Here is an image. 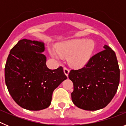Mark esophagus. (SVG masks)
<instances>
[{
	"mask_svg": "<svg viewBox=\"0 0 126 126\" xmlns=\"http://www.w3.org/2000/svg\"><path fill=\"white\" fill-rule=\"evenodd\" d=\"M64 73H65V75L67 76L69 74V69L68 68H67V67H64Z\"/></svg>",
	"mask_w": 126,
	"mask_h": 126,
	"instance_id": "1",
	"label": "esophagus"
}]
</instances>
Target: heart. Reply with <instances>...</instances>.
<instances>
[{
  "label": "heart",
  "instance_id": "1",
  "mask_svg": "<svg viewBox=\"0 0 126 126\" xmlns=\"http://www.w3.org/2000/svg\"><path fill=\"white\" fill-rule=\"evenodd\" d=\"M95 49V43L92 40L86 38L74 39L59 43L57 51L49 50L51 56L59 61L61 56H68V63L71 66L79 68L87 64Z\"/></svg>",
  "mask_w": 126,
  "mask_h": 126
}]
</instances>
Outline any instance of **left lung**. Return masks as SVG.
I'll list each match as a JSON object with an SVG mask.
<instances>
[{
	"label": "left lung",
	"mask_w": 126,
	"mask_h": 126,
	"mask_svg": "<svg viewBox=\"0 0 126 126\" xmlns=\"http://www.w3.org/2000/svg\"><path fill=\"white\" fill-rule=\"evenodd\" d=\"M91 57L84 67L71 70L73 103L85 110H97L109 104L117 90L120 69L115 52L108 45Z\"/></svg>",
	"instance_id": "obj_1"
}]
</instances>
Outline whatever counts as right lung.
Instances as JSON below:
<instances>
[{"mask_svg": "<svg viewBox=\"0 0 126 126\" xmlns=\"http://www.w3.org/2000/svg\"><path fill=\"white\" fill-rule=\"evenodd\" d=\"M44 43L23 39L11 50L5 66V81L11 96L29 110L50 106L56 88L67 79L62 67L50 69L42 52Z\"/></svg>", "mask_w": 126, "mask_h": 126, "instance_id": "right-lung-1", "label": "right lung"}]
</instances>
